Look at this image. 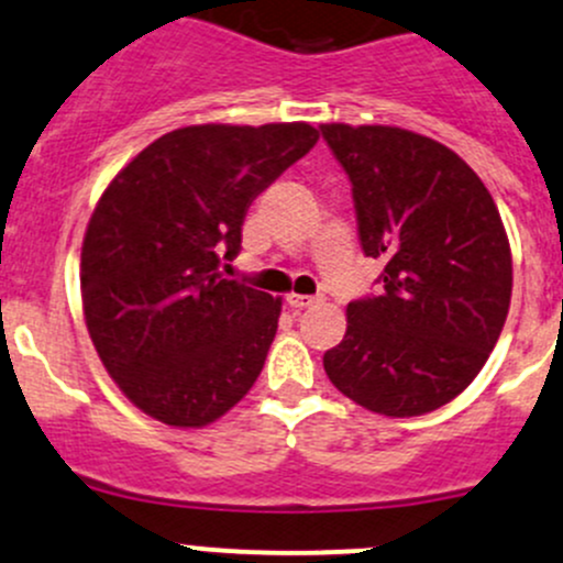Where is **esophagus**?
<instances>
[{
  "instance_id": "1",
  "label": "esophagus",
  "mask_w": 563,
  "mask_h": 563,
  "mask_svg": "<svg viewBox=\"0 0 563 563\" xmlns=\"http://www.w3.org/2000/svg\"><path fill=\"white\" fill-rule=\"evenodd\" d=\"M317 303V298L314 295H287V306L292 311H303V309H309V306H314Z\"/></svg>"
}]
</instances>
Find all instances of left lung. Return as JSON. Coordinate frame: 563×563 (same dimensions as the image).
Returning a JSON list of instances; mask_svg holds the SVG:
<instances>
[{
	"instance_id": "8db88e82",
	"label": "left lung",
	"mask_w": 563,
	"mask_h": 563,
	"mask_svg": "<svg viewBox=\"0 0 563 563\" xmlns=\"http://www.w3.org/2000/svg\"><path fill=\"white\" fill-rule=\"evenodd\" d=\"M320 130L352 181L363 252L385 260V289L346 306L324 374L376 415H428L472 385L501 335L507 230L477 173L433 137L385 124Z\"/></svg>"
}]
</instances>
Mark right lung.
Here are the masks:
<instances>
[{
    "label": "right lung",
    "instance_id": "add662e5",
    "mask_svg": "<svg viewBox=\"0 0 563 563\" xmlns=\"http://www.w3.org/2000/svg\"><path fill=\"white\" fill-rule=\"evenodd\" d=\"M320 132L195 124L156 137L97 200L80 249V298L119 390L154 420L202 428L265 366L282 298L224 279L252 200L309 154Z\"/></svg>",
    "mask_w": 563,
    "mask_h": 563
}]
</instances>
